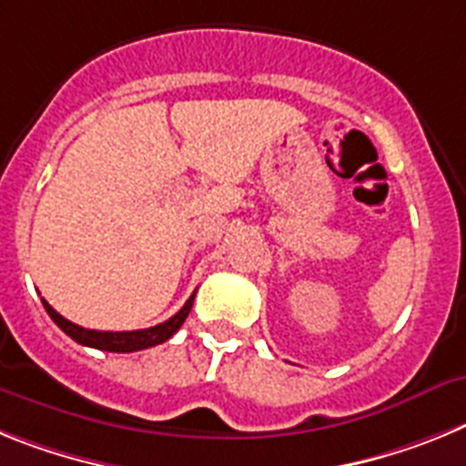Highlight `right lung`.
Segmentation results:
<instances>
[{"label": "right lung", "mask_w": 466, "mask_h": 466, "mask_svg": "<svg viewBox=\"0 0 466 466\" xmlns=\"http://www.w3.org/2000/svg\"><path fill=\"white\" fill-rule=\"evenodd\" d=\"M194 295H189V300L185 302L183 309L173 314L168 321L159 323V326H152V329H143V330H121V333H112V330H91V329H82V326H76V323L67 321L65 317H60L58 311L54 307L48 305L46 300L44 302V309L48 311V317L54 319V323L58 326L63 333L70 335L75 342L84 347H93V350H103V351H140V350H147V347H155L166 342V339L171 338L180 326L185 323L187 319L189 309H192V302H194Z\"/></svg>", "instance_id": "add662e5"}]
</instances>
